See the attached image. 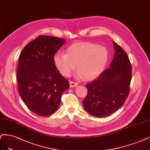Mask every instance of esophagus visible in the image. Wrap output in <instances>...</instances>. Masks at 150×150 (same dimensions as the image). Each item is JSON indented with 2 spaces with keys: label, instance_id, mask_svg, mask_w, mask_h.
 Here are the masks:
<instances>
[{
  "label": "esophagus",
  "instance_id": "esophagus-1",
  "mask_svg": "<svg viewBox=\"0 0 150 150\" xmlns=\"http://www.w3.org/2000/svg\"><path fill=\"white\" fill-rule=\"evenodd\" d=\"M77 85H78V83H77V82H75L74 81H70V87H74V86H76Z\"/></svg>",
  "mask_w": 150,
  "mask_h": 150
}]
</instances>
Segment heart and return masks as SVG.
<instances>
[{"label":"heart","instance_id":"obj_1","mask_svg":"<svg viewBox=\"0 0 150 150\" xmlns=\"http://www.w3.org/2000/svg\"><path fill=\"white\" fill-rule=\"evenodd\" d=\"M108 54L105 47L93 43L78 42L69 46L66 54L58 52L54 55L55 65L60 73L69 76L77 65V75L86 79L95 78L105 69Z\"/></svg>","mask_w":150,"mask_h":150}]
</instances>
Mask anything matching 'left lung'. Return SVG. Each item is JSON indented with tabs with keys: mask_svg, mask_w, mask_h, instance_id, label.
Segmentation results:
<instances>
[{
	"mask_svg": "<svg viewBox=\"0 0 150 150\" xmlns=\"http://www.w3.org/2000/svg\"><path fill=\"white\" fill-rule=\"evenodd\" d=\"M110 68L86 84L88 93L83 101L85 110L94 117H107L124 105L129 92L132 67L129 58L117 43Z\"/></svg>",
	"mask_w": 150,
	"mask_h": 150,
	"instance_id": "1",
	"label": "left lung"
}]
</instances>
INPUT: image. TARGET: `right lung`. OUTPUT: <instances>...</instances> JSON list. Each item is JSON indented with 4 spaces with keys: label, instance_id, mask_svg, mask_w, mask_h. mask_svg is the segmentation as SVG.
<instances>
[{
    "label": "right lung",
    "instance_id": "1",
    "mask_svg": "<svg viewBox=\"0 0 150 150\" xmlns=\"http://www.w3.org/2000/svg\"><path fill=\"white\" fill-rule=\"evenodd\" d=\"M66 40L40 35L23 48L17 67L18 93L28 108L46 117L59 108L68 80L56 68L54 57Z\"/></svg>",
    "mask_w": 150,
    "mask_h": 150
}]
</instances>
